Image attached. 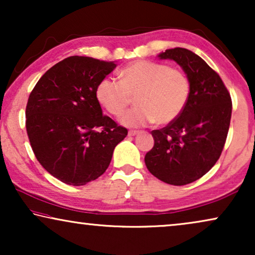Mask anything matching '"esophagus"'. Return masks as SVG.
I'll return each mask as SVG.
<instances>
[{
	"label": "esophagus",
	"mask_w": 255,
	"mask_h": 255,
	"mask_svg": "<svg viewBox=\"0 0 255 255\" xmlns=\"http://www.w3.org/2000/svg\"><path fill=\"white\" fill-rule=\"evenodd\" d=\"M138 133H139V131H135V130L128 131V135H130V137H132V135H137Z\"/></svg>",
	"instance_id": "1"
}]
</instances>
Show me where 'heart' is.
<instances>
[{
    "instance_id": "heart-1",
    "label": "heart",
    "mask_w": 255,
    "mask_h": 255,
    "mask_svg": "<svg viewBox=\"0 0 255 255\" xmlns=\"http://www.w3.org/2000/svg\"><path fill=\"white\" fill-rule=\"evenodd\" d=\"M190 93L183 71L147 60L132 62L120 72V81L106 78L95 89L97 102L113 116H121L134 97L137 106L121 118L128 128L172 123L187 107Z\"/></svg>"
}]
</instances>
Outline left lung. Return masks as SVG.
<instances>
[{"mask_svg": "<svg viewBox=\"0 0 255 255\" xmlns=\"http://www.w3.org/2000/svg\"><path fill=\"white\" fill-rule=\"evenodd\" d=\"M158 57L182 67L191 93L175 121L152 131L154 146L146 153L145 163L156 179L183 186L207 174L221 156L231 121V96L221 76L194 52L175 47Z\"/></svg>", "mask_w": 255, "mask_h": 255, "instance_id": "8db88e82", "label": "left lung"}]
</instances>
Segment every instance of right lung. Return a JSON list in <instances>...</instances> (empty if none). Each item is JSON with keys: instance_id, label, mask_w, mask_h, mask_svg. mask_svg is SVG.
<instances>
[{"instance_id": "add662e5", "label": "right lung", "mask_w": 255, "mask_h": 255, "mask_svg": "<svg viewBox=\"0 0 255 255\" xmlns=\"http://www.w3.org/2000/svg\"><path fill=\"white\" fill-rule=\"evenodd\" d=\"M114 61L66 58L39 79L27 100L26 132L41 166L61 182L83 186L106 172L114 149L128 135L103 116L95 96Z\"/></svg>"}]
</instances>
